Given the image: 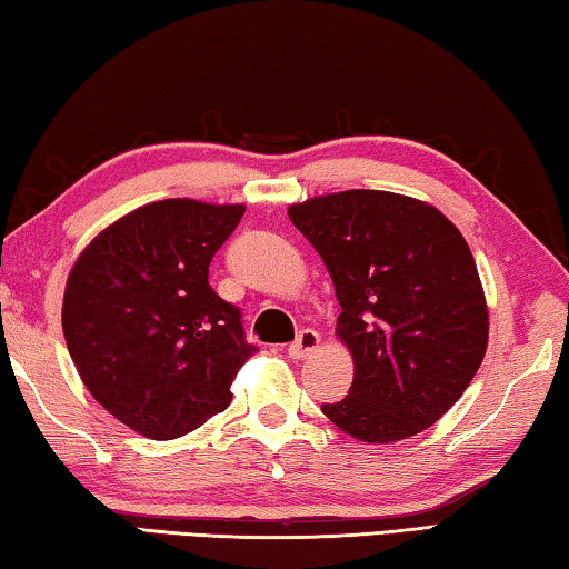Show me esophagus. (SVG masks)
I'll return each mask as SVG.
<instances>
[{
  "label": "esophagus",
  "mask_w": 569,
  "mask_h": 569,
  "mask_svg": "<svg viewBox=\"0 0 569 569\" xmlns=\"http://www.w3.org/2000/svg\"><path fill=\"white\" fill-rule=\"evenodd\" d=\"M319 343H321L319 331L303 329L298 333V339L288 346V356H291V359H306V356H311L316 349H319Z\"/></svg>",
  "instance_id": "1"
}]
</instances>
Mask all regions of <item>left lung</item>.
<instances>
[{"instance_id": "8db88e82", "label": "left lung", "mask_w": 569, "mask_h": 569, "mask_svg": "<svg viewBox=\"0 0 569 569\" xmlns=\"http://www.w3.org/2000/svg\"><path fill=\"white\" fill-rule=\"evenodd\" d=\"M333 278L353 381L321 411L346 435L389 445L451 409L487 351L489 319L467 240L435 206L346 190L288 208Z\"/></svg>"}]
</instances>
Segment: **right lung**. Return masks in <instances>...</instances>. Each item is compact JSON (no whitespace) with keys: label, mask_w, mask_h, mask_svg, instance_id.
<instances>
[{"label":"right lung","mask_w":569,"mask_h":569,"mask_svg":"<svg viewBox=\"0 0 569 569\" xmlns=\"http://www.w3.org/2000/svg\"><path fill=\"white\" fill-rule=\"evenodd\" d=\"M243 206L188 198L132 210L92 240L64 288L62 331L84 387L114 419L176 439L223 411L253 343L208 268Z\"/></svg>","instance_id":"1"}]
</instances>
